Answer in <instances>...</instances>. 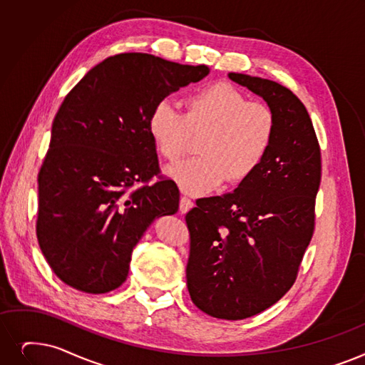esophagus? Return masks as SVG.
Here are the masks:
<instances>
[{
	"label": "esophagus",
	"instance_id": "obj_1",
	"mask_svg": "<svg viewBox=\"0 0 365 365\" xmlns=\"http://www.w3.org/2000/svg\"><path fill=\"white\" fill-rule=\"evenodd\" d=\"M192 205H194V202L189 200L187 197H180V204H179V209H180V212L182 213H186L187 210H191L192 209Z\"/></svg>",
	"mask_w": 365,
	"mask_h": 365
}]
</instances>
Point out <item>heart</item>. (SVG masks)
Returning a JSON list of instances; mask_svg holds the SVG:
<instances>
[{"label":"heart","mask_w":365,"mask_h":365,"mask_svg":"<svg viewBox=\"0 0 365 365\" xmlns=\"http://www.w3.org/2000/svg\"><path fill=\"white\" fill-rule=\"evenodd\" d=\"M183 115L167 100L156 103L148 119L155 148L174 163L201 135L197 152L168 168V176L183 192L205 195L222 182L249 179L264 163L276 137V115L261 101H249L230 82H215L195 89L183 100Z\"/></svg>","instance_id":"1"}]
</instances>
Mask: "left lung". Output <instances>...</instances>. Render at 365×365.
I'll return each instance as SVG.
<instances>
[{
	"instance_id": "8db88e82",
	"label": "left lung",
	"mask_w": 365,
	"mask_h": 365,
	"mask_svg": "<svg viewBox=\"0 0 365 365\" xmlns=\"http://www.w3.org/2000/svg\"><path fill=\"white\" fill-rule=\"evenodd\" d=\"M228 76L273 108L276 137L234 192L200 198L186 213V282L200 310L239 321L273 306L294 284L314 231L322 165L312 119L292 91L268 78Z\"/></svg>"
}]
</instances>
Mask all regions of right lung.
<instances>
[{
    "instance_id": "add662e5",
    "label": "right lung",
    "mask_w": 365,
    "mask_h": 365,
    "mask_svg": "<svg viewBox=\"0 0 365 365\" xmlns=\"http://www.w3.org/2000/svg\"><path fill=\"white\" fill-rule=\"evenodd\" d=\"M209 71L119 53L67 93L38 173L36 231L47 264L68 287L119 288L148 227L178 212L179 187L161 174L148 119L156 103Z\"/></svg>"
}]
</instances>
